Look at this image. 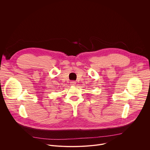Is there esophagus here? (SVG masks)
Instances as JSON below:
<instances>
[{
  "mask_svg": "<svg viewBox=\"0 0 150 150\" xmlns=\"http://www.w3.org/2000/svg\"><path fill=\"white\" fill-rule=\"evenodd\" d=\"M75 84H76V82L75 81H73L71 82V85H75Z\"/></svg>",
  "mask_w": 150,
  "mask_h": 150,
  "instance_id": "34e87169",
  "label": "esophagus"
}]
</instances>
